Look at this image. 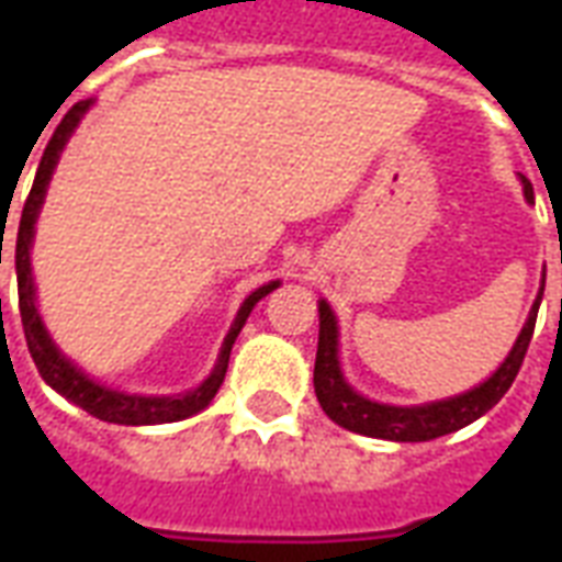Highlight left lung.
<instances>
[{
  "label": "left lung",
  "instance_id": "1",
  "mask_svg": "<svg viewBox=\"0 0 562 562\" xmlns=\"http://www.w3.org/2000/svg\"><path fill=\"white\" fill-rule=\"evenodd\" d=\"M525 196L533 200V188L525 177ZM546 289V280H542ZM542 289H539L533 310H530L525 327H521L516 345L509 350V357L501 362V368L486 380V383L474 385L471 392L448 401H434V404L422 406H389L368 401V397L357 395L348 385L341 366H338V327L336 315L329 310L327 300H321V329H318V357H315V395H318L321 409L345 430L353 434L371 436V439H389V442H430L439 436H448L453 430H460L465 424L477 422L481 415H486L492 406L498 404L501 397L507 395V389L513 385L516 374H519L525 353H528L530 336L537 327L539 300H542Z\"/></svg>",
  "mask_w": 562,
  "mask_h": 562
}]
</instances>
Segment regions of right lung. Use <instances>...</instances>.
<instances>
[{
    "mask_svg": "<svg viewBox=\"0 0 562 562\" xmlns=\"http://www.w3.org/2000/svg\"><path fill=\"white\" fill-rule=\"evenodd\" d=\"M91 102H76L64 120L58 123V128L53 132V138L43 149L41 165H37V177H34V186L25 196L23 217H20V229H16V247H14V262H16V291H20V318H23V333L25 345H29V353H32L34 366L41 371V376L46 383L53 385L58 395H64L70 404L81 406L85 413H91L93 418L111 424H170L182 422L188 415L200 413L209 406L217 389L224 383L226 366H229V350H233L235 338L241 333V327L250 318L252 306L271 294L280 282H268L262 289H256L250 297L244 300L241 310L235 315V324L229 327L224 338V348H221V357H217V366L209 376H205L203 385H196L194 392H186V395H170V397H144V395H123V392H111L105 385L93 383L91 376L81 374V368H76L67 357H61V350L55 348L53 338L43 327L41 315H37V306H34V282H32V259H29V250H32L34 238V221L41 214L43 196H46V186L53 179V170L58 165V156H61L64 144L72 135V128L81 120V114L88 111ZM0 262H2V244H0ZM2 303V300H0Z\"/></svg>",
    "mask_w": 562,
    "mask_h": 562,
    "instance_id": "1",
    "label": "right lung"
}]
</instances>
